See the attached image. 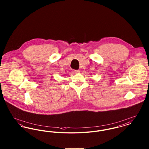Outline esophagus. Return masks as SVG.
I'll list each match as a JSON object with an SVG mask.
<instances>
[{
    "label": "esophagus",
    "mask_w": 149,
    "mask_h": 149,
    "mask_svg": "<svg viewBox=\"0 0 149 149\" xmlns=\"http://www.w3.org/2000/svg\"><path fill=\"white\" fill-rule=\"evenodd\" d=\"M74 72H75V73H76V74H78V73H79V72H80V70H74Z\"/></svg>",
    "instance_id": "esophagus-1"
}]
</instances>
